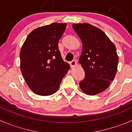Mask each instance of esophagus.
Returning <instances> with one entry per match:
<instances>
[{
    "label": "esophagus",
    "instance_id": "1",
    "mask_svg": "<svg viewBox=\"0 0 132 132\" xmlns=\"http://www.w3.org/2000/svg\"><path fill=\"white\" fill-rule=\"evenodd\" d=\"M76 64H77V62L75 61V60H73L72 61H71V62H70V65L71 68L74 67Z\"/></svg>",
    "mask_w": 132,
    "mask_h": 132
}]
</instances>
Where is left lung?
Instances as JSON below:
<instances>
[{
	"instance_id": "8db88e82",
	"label": "left lung",
	"mask_w": 132,
	"mask_h": 132,
	"mask_svg": "<svg viewBox=\"0 0 132 132\" xmlns=\"http://www.w3.org/2000/svg\"><path fill=\"white\" fill-rule=\"evenodd\" d=\"M73 28L82 43L79 62L85 76L79 83L82 90L96 95L105 90L116 75L119 59L116 46L99 28L89 24H74Z\"/></svg>"
}]
</instances>
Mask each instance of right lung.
I'll list each match as a JSON object with an SVG mask.
<instances>
[{"mask_svg": "<svg viewBox=\"0 0 132 132\" xmlns=\"http://www.w3.org/2000/svg\"><path fill=\"white\" fill-rule=\"evenodd\" d=\"M66 27L65 23H52L37 28L28 35L21 48L22 74L29 88L39 95L55 93L70 68L58 48Z\"/></svg>", "mask_w": 132, "mask_h": 132, "instance_id": "add662e5", "label": "right lung"}]
</instances>
